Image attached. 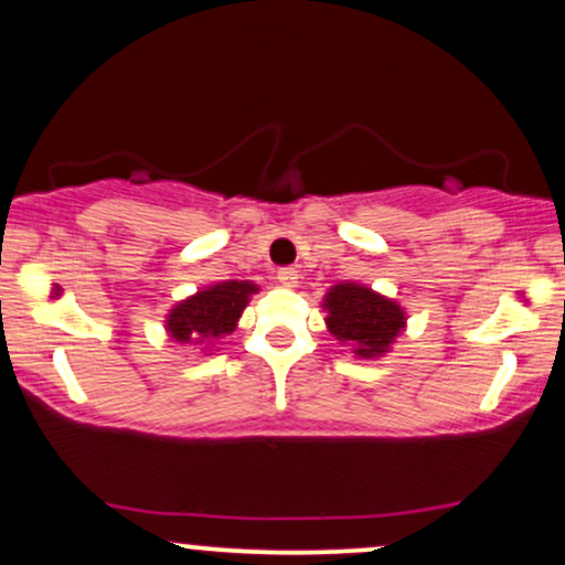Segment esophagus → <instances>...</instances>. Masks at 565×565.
Here are the masks:
<instances>
[{
	"label": "esophagus",
	"mask_w": 565,
	"mask_h": 565,
	"mask_svg": "<svg viewBox=\"0 0 565 565\" xmlns=\"http://www.w3.org/2000/svg\"><path fill=\"white\" fill-rule=\"evenodd\" d=\"M297 278H300V274H297L295 268H281L276 274V281L281 284V287H297Z\"/></svg>",
	"instance_id": "esophagus-1"
}]
</instances>
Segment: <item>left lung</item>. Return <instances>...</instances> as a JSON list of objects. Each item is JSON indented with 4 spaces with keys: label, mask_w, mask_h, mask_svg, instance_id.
<instances>
[{
    "label": "left lung",
    "mask_w": 565,
    "mask_h": 565,
    "mask_svg": "<svg viewBox=\"0 0 565 565\" xmlns=\"http://www.w3.org/2000/svg\"><path fill=\"white\" fill-rule=\"evenodd\" d=\"M321 308L327 310V329L334 340L364 361L391 353L395 337L406 329V310L366 284H334L323 295Z\"/></svg>",
    "instance_id": "left-lung-1"
}]
</instances>
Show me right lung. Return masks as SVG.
Returning a JSON list of instances; mask_svg holds the SVG:
<instances>
[{"label": "right lung", "mask_w": 565, "mask_h": 565, "mask_svg": "<svg viewBox=\"0 0 565 565\" xmlns=\"http://www.w3.org/2000/svg\"><path fill=\"white\" fill-rule=\"evenodd\" d=\"M260 287L252 281H220L199 289L196 295L174 302L164 319V332L178 345L210 350L236 329L246 302Z\"/></svg>", "instance_id": "1"}]
</instances>
